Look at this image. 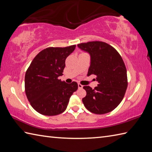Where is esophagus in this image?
Masks as SVG:
<instances>
[{
	"label": "esophagus",
	"instance_id": "esophagus-1",
	"mask_svg": "<svg viewBox=\"0 0 152 152\" xmlns=\"http://www.w3.org/2000/svg\"><path fill=\"white\" fill-rule=\"evenodd\" d=\"M78 88L79 89H82L83 88V86L81 84V83H78Z\"/></svg>",
	"mask_w": 152,
	"mask_h": 152
}]
</instances>
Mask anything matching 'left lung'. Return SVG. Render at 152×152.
<instances>
[{
	"mask_svg": "<svg viewBox=\"0 0 152 152\" xmlns=\"http://www.w3.org/2000/svg\"><path fill=\"white\" fill-rule=\"evenodd\" d=\"M78 46L91 56L88 76L94 74L99 84L94 89L83 86L86 96L82 99L85 107L96 114L110 112L120 104L127 88L125 63L118 51L101 41L80 43Z\"/></svg>",
	"mask_w": 152,
	"mask_h": 152,
	"instance_id": "left-lung-1",
	"label": "left lung"
}]
</instances>
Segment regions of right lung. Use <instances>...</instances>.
Instances as JSON below:
<instances>
[{
  "label": "right lung",
  "instance_id": "1",
  "mask_svg": "<svg viewBox=\"0 0 152 152\" xmlns=\"http://www.w3.org/2000/svg\"><path fill=\"white\" fill-rule=\"evenodd\" d=\"M76 45L49 47L38 53L27 69L25 91L32 107L44 115H56L65 110L70 97L78 89V83L59 80L65 60Z\"/></svg>",
  "mask_w": 152,
  "mask_h": 152
}]
</instances>
